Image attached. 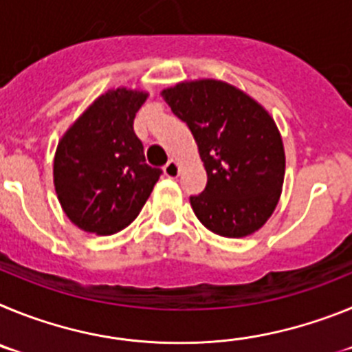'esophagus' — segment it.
<instances>
[{"instance_id":"1","label":"esophagus","mask_w":352,"mask_h":352,"mask_svg":"<svg viewBox=\"0 0 352 352\" xmlns=\"http://www.w3.org/2000/svg\"><path fill=\"white\" fill-rule=\"evenodd\" d=\"M164 174H166L167 178H178L179 176V166L176 160H169L164 167Z\"/></svg>"}]
</instances>
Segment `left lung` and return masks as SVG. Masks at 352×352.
<instances>
[{"mask_svg": "<svg viewBox=\"0 0 352 352\" xmlns=\"http://www.w3.org/2000/svg\"><path fill=\"white\" fill-rule=\"evenodd\" d=\"M162 96L190 129L208 174L203 194L190 197L195 217L223 238L259 231L275 211L285 174L284 144L268 111L214 79L179 82Z\"/></svg>", "mask_w": 352, "mask_h": 352, "instance_id": "8db88e82", "label": "left lung"}]
</instances>
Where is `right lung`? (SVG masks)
Returning a JSON list of instances; mask_svg holds the SVG:
<instances>
[{"instance_id":"right-lung-1","label":"right lung","mask_w":352,"mask_h":352,"mask_svg":"<svg viewBox=\"0 0 352 352\" xmlns=\"http://www.w3.org/2000/svg\"><path fill=\"white\" fill-rule=\"evenodd\" d=\"M148 93L109 89L65 132L54 155V188L65 214L109 236L133 222L162 170L149 167L133 120Z\"/></svg>"}]
</instances>
